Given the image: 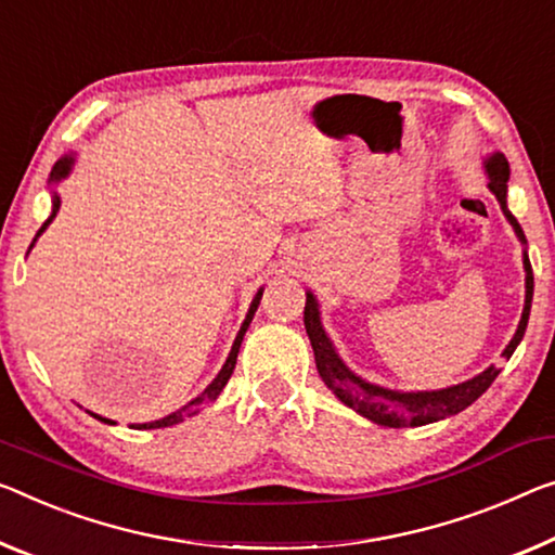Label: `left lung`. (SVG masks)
<instances>
[{"mask_svg": "<svg viewBox=\"0 0 555 555\" xmlns=\"http://www.w3.org/2000/svg\"><path fill=\"white\" fill-rule=\"evenodd\" d=\"M486 176H489V191L496 195L501 210L511 225H514L518 241L526 245V235L514 212L506 206V191H508V160L504 153H493L483 160ZM524 270H526V305L521 312V322H518V330L514 339H511L508 347L504 349V357L508 360L514 354V349L524 339V332L528 325V314H531V300H533V270L531 260L524 250ZM305 330L307 337H310L314 362H318V372L325 385L332 389L339 402L354 409L357 414L366 416V420L379 424V426H391V429H402V426H422L431 424L439 420H447L451 414L464 412L468 404H474L486 389L491 387V382L499 377L496 366H489L481 374H476L474 379L462 382V385L437 389V391H395L385 389L377 385H370L362 377L349 370V366L339 360V354L332 347L327 332L322 330L320 322V307L314 300L312 293H307L305 302Z\"/></svg>", "mask_w": 555, "mask_h": 555, "instance_id": "obj_1", "label": "left lung"}]
</instances>
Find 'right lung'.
I'll list each match as a JSON object with an SVG mask.
<instances>
[{
  "instance_id": "right-lung-1",
  "label": "right lung",
  "mask_w": 555,
  "mask_h": 555,
  "mask_svg": "<svg viewBox=\"0 0 555 555\" xmlns=\"http://www.w3.org/2000/svg\"><path fill=\"white\" fill-rule=\"evenodd\" d=\"M72 166H74V156H64V158H59L56 164H54V168H51L49 183H59V181H62V178L69 176ZM59 206H62V201H59V195L54 193V195H51V216L44 220V225L39 228L37 237H39L41 233H44L47 225L51 223V220L56 218V210H59ZM37 237H34V243H37ZM34 243H31V245H34ZM31 245H29V248H31ZM260 297H262V289H258V295L253 297V305H250V310H248V314H245V322H243V325H241V332H237V337H235V343H233V349H230V354H228V360H225V364H223V370H220V372H218V377L212 379L206 389H203V395H201V397H195L193 402H189V404H185V406L178 409V412H173V414L164 416V420H156V422H149V424H139V426H135V429H164V426H173V424H178V422H183L185 416H191V414L198 412V409H201L203 404L212 402V399H216V397L220 395V391H223V387L228 385V379H230V374H233V370H235L237 352H241V343H243V337H245V330L250 327V320H253L255 310H258V305H260ZM93 416H96L99 422L116 424V422H111V420H104V416H99V414H93Z\"/></svg>"
}]
</instances>
